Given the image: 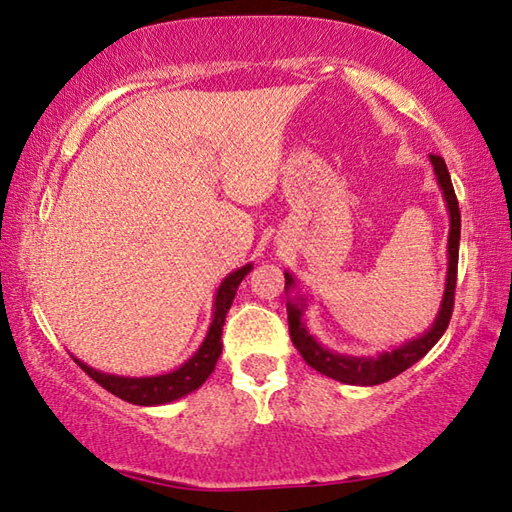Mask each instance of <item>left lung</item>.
<instances>
[{"label": "left lung", "instance_id": "left-lung-1", "mask_svg": "<svg viewBox=\"0 0 512 512\" xmlns=\"http://www.w3.org/2000/svg\"><path fill=\"white\" fill-rule=\"evenodd\" d=\"M433 173H436L438 187L443 192L445 207L449 214V237H447V275H445V291L443 300H440V309L429 329L415 339L404 341L393 350H384L375 354V357H357V354H341L325 348L314 334L307 329L305 311L309 307V296L298 289V280L293 273L284 271V289H287V314H289V334L291 341L296 345L311 368L323 372V375L332 377L341 384L350 386H377L384 381L393 379L418 363L424 354H427L433 345L440 341L445 334L452 318L454 307V289H456V271H458V241H461V212H458V201L454 194L452 178H449L447 164L440 155H429Z\"/></svg>", "mask_w": 512, "mask_h": 512}]
</instances>
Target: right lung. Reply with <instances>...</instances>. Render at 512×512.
Listing matches in <instances>:
<instances>
[{"label":"right lung","mask_w":512,"mask_h":512,"mask_svg":"<svg viewBox=\"0 0 512 512\" xmlns=\"http://www.w3.org/2000/svg\"><path fill=\"white\" fill-rule=\"evenodd\" d=\"M250 271H253V264H246L223 277L219 289L214 293L212 323L207 327L203 343L198 345V350L192 354V357H189L185 363H180L176 370L162 372V375H146V377L112 375V372H101L97 368L88 366V363L76 359L74 354L72 357L94 381H97L99 386L106 388V391H110L112 395H117L119 400L131 402L137 406H160V404L176 402L180 397L194 393L196 388H201L205 384V379L212 375V370L223 350L221 334L225 325V314H228L232 300L237 296L241 280H244Z\"/></svg>","instance_id":"right-lung-1"}]
</instances>
